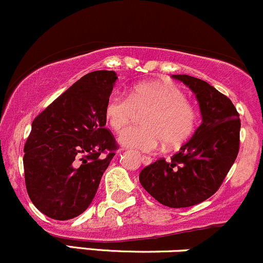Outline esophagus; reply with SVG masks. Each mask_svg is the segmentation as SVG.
I'll use <instances>...</instances> for the list:
<instances>
[{
  "mask_svg": "<svg viewBox=\"0 0 263 263\" xmlns=\"http://www.w3.org/2000/svg\"><path fill=\"white\" fill-rule=\"evenodd\" d=\"M141 161L144 165H148V164H151V163H152V158H151V157H148V156H141Z\"/></svg>",
  "mask_w": 263,
  "mask_h": 263,
  "instance_id": "obj_1",
  "label": "esophagus"
}]
</instances>
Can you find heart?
Returning a JSON list of instances; mask_svg holds the SVG:
<instances>
[{
  "mask_svg": "<svg viewBox=\"0 0 263 263\" xmlns=\"http://www.w3.org/2000/svg\"><path fill=\"white\" fill-rule=\"evenodd\" d=\"M142 128H129L120 136L122 146L153 152L164 144L180 146L194 132L195 108L186 101L179 87L171 83L149 81L135 86L129 96L112 93L105 105V119L115 132H122L137 114Z\"/></svg>",
  "mask_w": 263,
  "mask_h": 263,
  "instance_id": "heart-1",
  "label": "heart"
}]
</instances>
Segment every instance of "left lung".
<instances>
[{
  "label": "left lung",
  "instance_id": "1",
  "mask_svg": "<svg viewBox=\"0 0 263 263\" xmlns=\"http://www.w3.org/2000/svg\"><path fill=\"white\" fill-rule=\"evenodd\" d=\"M195 93L201 125L170 161L158 159L140 173V183L157 201L188 208L206 200L220 188L240 147L241 121L230 99L206 81L172 75Z\"/></svg>",
  "mask_w": 263,
  "mask_h": 263
}]
</instances>
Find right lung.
I'll use <instances>...</instances> for the list:
<instances>
[{"mask_svg":"<svg viewBox=\"0 0 263 263\" xmlns=\"http://www.w3.org/2000/svg\"><path fill=\"white\" fill-rule=\"evenodd\" d=\"M117 75H84L32 122L23 156L26 188L44 215L69 220L91 204L117 143L105 128V105Z\"/></svg>","mask_w":263,"mask_h":263,"instance_id":"obj_1","label":"right lung"}]
</instances>
